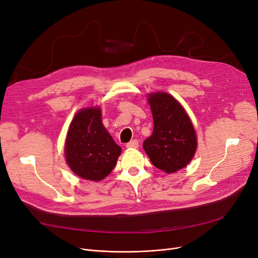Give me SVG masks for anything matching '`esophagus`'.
<instances>
[{"mask_svg":"<svg viewBox=\"0 0 258 258\" xmlns=\"http://www.w3.org/2000/svg\"><path fill=\"white\" fill-rule=\"evenodd\" d=\"M127 148H138L139 147V141L138 140H132L126 144Z\"/></svg>","mask_w":258,"mask_h":258,"instance_id":"1","label":"esophagus"}]
</instances>
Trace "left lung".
Here are the masks:
<instances>
[{
    "label": "left lung",
    "mask_w": 258,
    "mask_h": 258,
    "mask_svg": "<svg viewBox=\"0 0 258 258\" xmlns=\"http://www.w3.org/2000/svg\"><path fill=\"white\" fill-rule=\"evenodd\" d=\"M154 132L145 139L143 148L152 163L172 173L185 167L197 151L195 127L183 106L169 94L153 93L148 98Z\"/></svg>",
    "instance_id": "obj_1"
}]
</instances>
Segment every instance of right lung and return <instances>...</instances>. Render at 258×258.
I'll return each mask as SVG.
<instances>
[{"mask_svg":"<svg viewBox=\"0 0 258 258\" xmlns=\"http://www.w3.org/2000/svg\"><path fill=\"white\" fill-rule=\"evenodd\" d=\"M67 163L78 177L100 181L110 174L121 154L101 121L99 107H88L73 118L67 135Z\"/></svg>","mask_w":258,"mask_h":258,"instance_id":"right-lung-1","label":"right lung"}]
</instances>
